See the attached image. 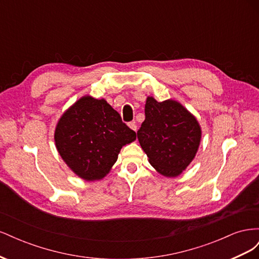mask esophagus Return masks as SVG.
I'll list each match as a JSON object with an SVG mask.
<instances>
[{"label":"esophagus","instance_id":"esophagus-1","mask_svg":"<svg viewBox=\"0 0 259 259\" xmlns=\"http://www.w3.org/2000/svg\"><path fill=\"white\" fill-rule=\"evenodd\" d=\"M128 126H130V128L131 130H133V131H137V124L135 123V122H130L128 123Z\"/></svg>","mask_w":259,"mask_h":259}]
</instances>
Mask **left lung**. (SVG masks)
<instances>
[{"label": "left lung", "mask_w": 259, "mask_h": 259, "mask_svg": "<svg viewBox=\"0 0 259 259\" xmlns=\"http://www.w3.org/2000/svg\"><path fill=\"white\" fill-rule=\"evenodd\" d=\"M145 121L137 137L149 163L166 177H176L189 165L201 142L197 119L175 100L159 103L148 97Z\"/></svg>", "instance_id": "left-lung-1"}]
</instances>
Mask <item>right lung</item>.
Here are the masks:
<instances>
[{"mask_svg": "<svg viewBox=\"0 0 259 259\" xmlns=\"http://www.w3.org/2000/svg\"><path fill=\"white\" fill-rule=\"evenodd\" d=\"M60 156L84 180H99L110 171L121 148L136 139L105 99L84 96L61 115L55 130Z\"/></svg>", "mask_w": 259, "mask_h": 259, "instance_id": "right-lung-1", "label": "right lung"}]
</instances>
